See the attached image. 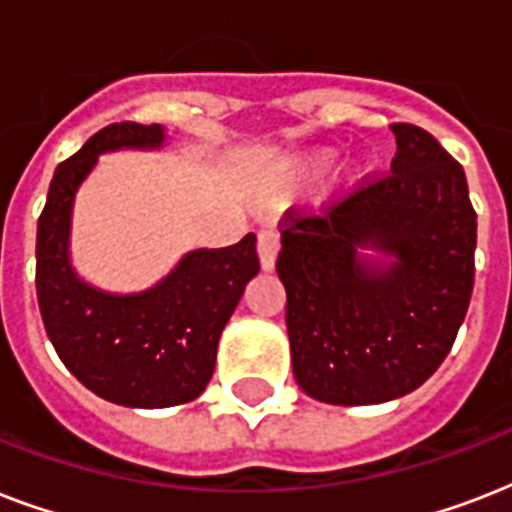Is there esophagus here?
Wrapping results in <instances>:
<instances>
[{"mask_svg": "<svg viewBox=\"0 0 512 512\" xmlns=\"http://www.w3.org/2000/svg\"><path fill=\"white\" fill-rule=\"evenodd\" d=\"M257 255H260V265L263 271H273L276 265V255H279V233L271 225H265L257 233Z\"/></svg>", "mask_w": 512, "mask_h": 512, "instance_id": "obj_1", "label": "esophagus"}]
</instances>
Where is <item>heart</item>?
<instances>
[{"instance_id":"obj_1","label":"heart","mask_w":512,"mask_h":512,"mask_svg":"<svg viewBox=\"0 0 512 512\" xmlns=\"http://www.w3.org/2000/svg\"><path fill=\"white\" fill-rule=\"evenodd\" d=\"M335 162V151L329 148H321V151H313V154H305L300 162H297V175L308 177V175H321L324 170H329V164Z\"/></svg>"}]
</instances>
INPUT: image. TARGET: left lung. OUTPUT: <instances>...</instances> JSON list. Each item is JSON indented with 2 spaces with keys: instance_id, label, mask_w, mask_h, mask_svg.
Segmentation results:
<instances>
[{
  "instance_id": "1",
  "label": "left lung",
  "mask_w": 512,
  "mask_h": 512,
  "mask_svg": "<svg viewBox=\"0 0 512 512\" xmlns=\"http://www.w3.org/2000/svg\"><path fill=\"white\" fill-rule=\"evenodd\" d=\"M390 130V175L321 215L289 209L281 223L292 372L324 404H382L420 388L452 350L473 295L465 172L430 132Z\"/></svg>"
}]
</instances>
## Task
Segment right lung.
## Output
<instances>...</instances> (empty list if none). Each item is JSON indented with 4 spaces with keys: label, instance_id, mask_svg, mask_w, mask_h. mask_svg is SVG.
<instances>
[{
    "label": "right lung",
    "instance_id": "obj_1",
    "mask_svg": "<svg viewBox=\"0 0 512 512\" xmlns=\"http://www.w3.org/2000/svg\"><path fill=\"white\" fill-rule=\"evenodd\" d=\"M162 124H111L52 175L36 225V297L47 337L68 372L111 404L164 409L193 401L215 372L217 342L244 287L260 271L255 233L220 249H193L154 287L116 295L71 265L79 185L100 154L164 146Z\"/></svg>",
    "mask_w": 512,
    "mask_h": 512
}]
</instances>
